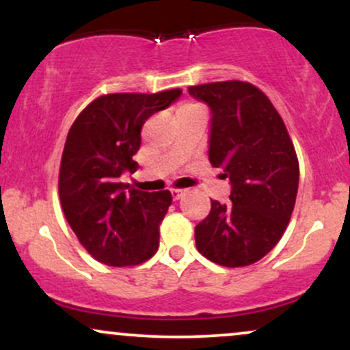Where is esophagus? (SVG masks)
<instances>
[{
	"mask_svg": "<svg viewBox=\"0 0 350 350\" xmlns=\"http://www.w3.org/2000/svg\"><path fill=\"white\" fill-rule=\"evenodd\" d=\"M184 192H186V191H183V189H171L172 200H179L184 196Z\"/></svg>",
	"mask_w": 350,
	"mask_h": 350,
	"instance_id": "34e87169",
	"label": "esophagus"
}]
</instances>
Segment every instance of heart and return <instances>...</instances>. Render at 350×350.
Instances as JSON below:
<instances>
[{
	"instance_id": "obj_1",
	"label": "heart",
	"mask_w": 350,
	"mask_h": 350,
	"mask_svg": "<svg viewBox=\"0 0 350 350\" xmlns=\"http://www.w3.org/2000/svg\"><path fill=\"white\" fill-rule=\"evenodd\" d=\"M192 111H204V108L198 105V103H184L178 108V113L176 115H184V113H192Z\"/></svg>"
}]
</instances>
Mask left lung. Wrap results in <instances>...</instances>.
Wrapping results in <instances>:
<instances>
[{"label": "left lung", "mask_w": 350, "mask_h": 350, "mask_svg": "<svg viewBox=\"0 0 350 350\" xmlns=\"http://www.w3.org/2000/svg\"><path fill=\"white\" fill-rule=\"evenodd\" d=\"M211 108L208 161L230 180V202L212 200L196 226L207 260L228 268L262 260L280 242L295 208L299 164L276 108L260 88L240 80L189 87Z\"/></svg>", "instance_id": "left-lung-1"}]
</instances>
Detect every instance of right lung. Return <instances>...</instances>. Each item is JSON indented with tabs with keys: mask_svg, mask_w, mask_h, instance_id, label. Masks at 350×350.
I'll return each mask as SVG.
<instances>
[{
	"mask_svg": "<svg viewBox=\"0 0 350 350\" xmlns=\"http://www.w3.org/2000/svg\"><path fill=\"white\" fill-rule=\"evenodd\" d=\"M183 94H108L75 118L60 159L59 196L64 215L83 248L108 267L146 262L159 247V224L170 191L144 192L122 183L135 172L144 122Z\"/></svg>",
	"mask_w": 350,
	"mask_h": 350,
	"instance_id": "right-lung-1",
	"label": "right lung"
}]
</instances>
